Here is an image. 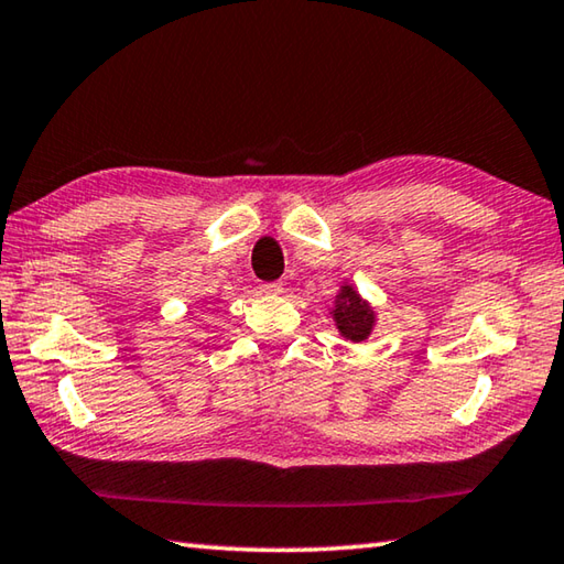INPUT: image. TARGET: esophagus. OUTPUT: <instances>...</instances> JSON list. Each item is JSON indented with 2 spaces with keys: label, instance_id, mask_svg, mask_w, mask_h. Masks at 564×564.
<instances>
[{
  "label": "esophagus",
  "instance_id": "34e87169",
  "mask_svg": "<svg viewBox=\"0 0 564 564\" xmlns=\"http://www.w3.org/2000/svg\"><path fill=\"white\" fill-rule=\"evenodd\" d=\"M263 293H283V283L281 281H271V283H261Z\"/></svg>",
  "mask_w": 564,
  "mask_h": 564
}]
</instances>
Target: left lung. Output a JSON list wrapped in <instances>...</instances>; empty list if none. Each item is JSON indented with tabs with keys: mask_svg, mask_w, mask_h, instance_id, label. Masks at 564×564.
I'll use <instances>...</instances> for the list:
<instances>
[{
	"mask_svg": "<svg viewBox=\"0 0 564 564\" xmlns=\"http://www.w3.org/2000/svg\"><path fill=\"white\" fill-rule=\"evenodd\" d=\"M336 326L343 333V338L348 340H366L370 330L376 326V313L370 311V305L352 291V285H343L340 293L336 295V311H333Z\"/></svg>",
	"mask_w": 564,
	"mask_h": 564,
	"instance_id": "left-lung-1",
	"label": "left lung"
}]
</instances>
